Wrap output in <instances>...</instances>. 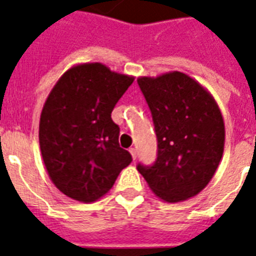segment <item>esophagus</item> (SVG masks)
I'll return each mask as SVG.
<instances>
[{
  "instance_id": "1",
  "label": "esophagus",
  "mask_w": 256,
  "mask_h": 256,
  "mask_svg": "<svg viewBox=\"0 0 256 256\" xmlns=\"http://www.w3.org/2000/svg\"><path fill=\"white\" fill-rule=\"evenodd\" d=\"M130 156H132V158H134V160H136V158H138V151H136L135 147H130Z\"/></svg>"
}]
</instances>
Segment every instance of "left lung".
Listing matches in <instances>:
<instances>
[{"instance_id":"obj_1","label":"left lung","mask_w":256,"mask_h":256,"mask_svg":"<svg viewBox=\"0 0 256 256\" xmlns=\"http://www.w3.org/2000/svg\"><path fill=\"white\" fill-rule=\"evenodd\" d=\"M156 135L152 165L138 164L156 196L174 203L206 187L222 158L225 126L216 100L182 72L140 78Z\"/></svg>"}]
</instances>
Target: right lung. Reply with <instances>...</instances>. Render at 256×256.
<instances>
[{
    "mask_svg": "<svg viewBox=\"0 0 256 256\" xmlns=\"http://www.w3.org/2000/svg\"><path fill=\"white\" fill-rule=\"evenodd\" d=\"M134 78L94 62L69 69L46 100L39 146L52 182L74 200L90 203L113 187L132 162L112 120L116 104Z\"/></svg>",
    "mask_w": 256,
    "mask_h": 256,
    "instance_id": "add662e5",
    "label": "right lung"
}]
</instances>
